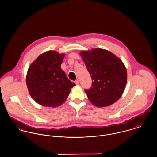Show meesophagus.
Masks as SVG:
<instances>
[{
	"mask_svg": "<svg viewBox=\"0 0 157 157\" xmlns=\"http://www.w3.org/2000/svg\"><path fill=\"white\" fill-rule=\"evenodd\" d=\"M75 85H78L79 84V80L77 79V80H76L75 82Z\"/></svg>",
	"mask_w": 157,
	"mask_h": 157,
	"instance_id": "obj_1",
	"label": "esophagus"
}]
</instances>
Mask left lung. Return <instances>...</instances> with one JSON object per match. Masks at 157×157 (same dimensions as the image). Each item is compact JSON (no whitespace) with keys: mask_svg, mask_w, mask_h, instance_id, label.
Here are the masks:
<instances>
[{"mask_svg":"<svg viewBox=\"0 0 157 157\" xmlns=\"http://www.w3.org/2000/svg\"><path fill=\"white\" fill-rule=\"evenodd\" d=\"M80 55L92 78L91 87L85 90L90 101L97 107H105L117 101L127 82V71L122 61L100 48L82 51Z\"/></svg>","mask_w":157,"mask_h":157,"instance_id":"obj_1","label":"left lung"}]
</instances>
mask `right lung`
Masks as SVG:
<instances>
[{"mask_svg": "<svg viewBox=\"0 0 157 157\" xmlns=\"http://www.w3.org/2000/svg\"><path fill=\"white\" fill-rule=\"evenodd\" d=\"M65 54L47 51L31 65L26 75V85L32 98L39 104L57 107L67 99L75 86L61 69Z\"/></svg>", "mask_w": 157, "mask_h": 157, "instance_id": "right-lung-1", "label": "right lung"}]
</instances>
